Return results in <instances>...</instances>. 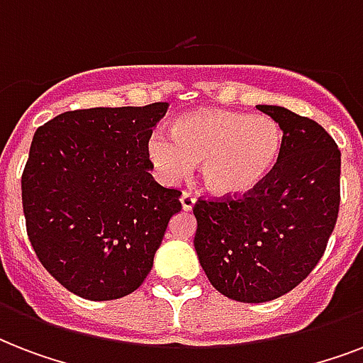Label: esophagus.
<instances>
[{
	"label": "esophagus",
	"mask_w": 363,
	"mask_h": 363,
	"mask_svg": "<svg viewBox=\"0 0 363 363\" xmlns=\"http://www.w3.org/2000/svg\"><path fill=\"white\" fill-rule=\"evenodd\" d=\"M181 203L184 211H192V207L196 205V196H194L192 192H182Z\"/></svg>",
	"instance_id": "1"
}]
</instances>
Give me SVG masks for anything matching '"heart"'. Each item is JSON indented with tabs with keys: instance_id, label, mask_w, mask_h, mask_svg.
Wrapping results in <instances>:
<instances>
[{
	"instance_id": "1",
	"label": "heart",
	"mask_w": 363,
	"mask_h": 363,
	"mask_svg": "<svg viewBox=\"0 0 363 363\" xmlns=\"http://www.w3.org/2000/svg\"><path fill=\"white\" fill-rule=\"evenodd\" d=\"M171 141L154 137L148 156L156 169L177 181L199 165L205 188L215 196H241L269 177L282 148V131L264 115L201 109L177 118Z\"/></svg>"
}]
</instances>
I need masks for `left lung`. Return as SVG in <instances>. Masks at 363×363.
Listing matches in <instances>:
<instances>
[{
    "label": "left lung",
    "instance_id": "1",
    "mask_svg": "<svg viewBox=\"0 0 363 363\" xmlns=\"http://www.w3.org/2000/svg\"><path fill=\"white\" fill-rule=\"evenodd\" d=\"M256 109L282 130L275 169L242 196L194 205L199 264L222 296L242 303L281 298L315 269L341 201V150L332 135L284 107Z\"/></svg>",
    "mask_w": 363,
    "mask_h": 363
}]
</instances>
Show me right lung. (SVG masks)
Returning a JSON list of instances; mask_svg holds the SVG:
<instances>
[{"mask_svg":"<svg viewBox=\"0 0 363 363\" xmlns=\"http://www.w3.org/2000/svg\"><path fill=\"white\" fill-rule=\"evenodd\" d=\"M167 104L67 111L37 128L22 207L43 267L92 301L124 298L152 269L181 192L148 171V139Z\"/></svg>","mask_w":363,"mask_h":363,"instance_id":"right-lung-1","label":"right lung"}]
</instances>
